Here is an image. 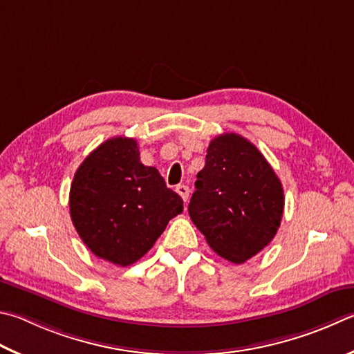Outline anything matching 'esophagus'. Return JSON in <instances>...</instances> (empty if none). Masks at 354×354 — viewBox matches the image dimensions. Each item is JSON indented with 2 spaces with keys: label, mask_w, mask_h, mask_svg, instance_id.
I'll return each mask as SVG.
<instances>
[{
  "label": "esophagus",
  "mask_w": 354,
  "mask_h": 354,
  "mask_svg": "<svg viewBox=\"0 0 354 354\" xmlns=\"http://www.w3.org/2000/svg\"><path fill=\"white\" fill-rule=\"evenodd\" d=\"M176 192L179 194V196H181V198L184 199V203L187 201V199H189V194H190V190H189L187 185H184V184L178 185V187H176Z\"/></svg>",
  "instance_id": "1"
}]
</instances>
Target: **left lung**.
Masks as SVG:
<instances>
[{"label": "left lung", "mask_w": 354, "mask_h": 354, "mask_svg": "<svg viewBox=\"0 0 354 354\" xmlns=\"http://www.w3.org/2000/svg\"><path fill=\"white\" fill-rule=\"evenodd\" d=\"M189 215L215 252L244 263L266 248L283 215V187L259 149L224 133L210 140Z\"/></svg>", "instance_id": "left-lung-1"}]
</instances>
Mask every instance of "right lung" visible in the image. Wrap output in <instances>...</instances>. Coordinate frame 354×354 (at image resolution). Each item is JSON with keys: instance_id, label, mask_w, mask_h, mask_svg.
<instances>
[{"instance_id": "right-lung-1", "label": "right lung", "mask_w": 354, "mask_h": 354, "mask_svg": "<svg viewBox=\"0 0 354 354\" xmlns=\"http://www.w3.org/2000/svg\"><path fill=\"white\" fill-rule=\"evenodd\" d=\"M183 212V198L155 167L140 162L138 142L118 136L89 153L69 192V214L86 248L102 260L130 266Z\"/></svg>"}]
</instances>
